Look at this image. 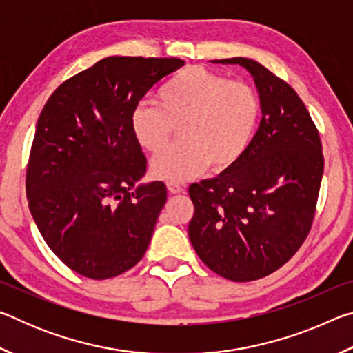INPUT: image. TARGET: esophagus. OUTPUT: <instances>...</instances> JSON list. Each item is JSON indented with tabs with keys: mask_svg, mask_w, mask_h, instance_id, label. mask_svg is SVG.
Here are the masks:
<instances>
[{
	"mask_svg": "<svg viewBox=\"0 0 353 353\" xmlns=\"http://www.w3.org/2000/svg\"><path fill=\"white\" fill-rule=\"evenodd\" d=\"M166 188H168L171 194H177V193H182V191H183L181 185L176 183V182H168V183H166Z\"/></svg>",
	"mask_w": 353,
	"mask_h": 353,
	"instance_id": "34e87169",
	"label": "esophagus"
}]
</instances>
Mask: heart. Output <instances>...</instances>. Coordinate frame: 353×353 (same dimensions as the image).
Here are the masks:
<instances>
[{"mask_svg": "<svg viewBox=\"0 0 353 353\" xmlns=\"http://www.w3.org/2000/svg\"><path fill=\"white\" fill-rule=\"evenodd\" d=\"M155 98L157 104L135 107L130 129L143 149L157 154L177 126L182 141L151 163L152 176L162 181H187L210 163L216 171L230 168L246 152L259 126L260 99L254 88L202 67L177 71Z\"/></svg>", "mask_w": 353, "mask_h": 353, "instance_id": "1", "label": "heart"}]
</instances>
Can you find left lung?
Returning a JSON list of instances; mask_svg holds the SVG:
<instances>
[{"label":"left lung","mask_w":353,"mask_h":353,"mask_svg":"<svg viewBox=\"0 0 353 353\" xmlns=\"http://www.w3.org/2000/svg\"><path fill=\"white\" fill-rule=\"evenodd\" d=\"M263 118L243 157L218 177L190 185L194 214L188 236L199 259L221 277L250 282L282 268L312 229L324 155L318 129L297 93L246 57Z\"/></svg>","instance_id":"left-lung-1"}]
</instances>
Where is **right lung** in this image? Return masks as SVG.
<instances>
[{
  "label": "right lung",
  "instance_id": "right-lung-1",
  "mask_svg": "<svg viewBox=\"0 0 353 353\" xmlns=\"http://www.w3.org/2000/svg\"><path fill=\"white\" fill-rule=\"evenodd\" d=\"M182 65L105 57L61 83L40 113L26 170L29 210L52 252L83 277L119 276L146 252L166 187H137L146 157L130 115Z\"/></svg>",
  "mask_w": 353,
  "mask_h": 353
}]
</instances>
